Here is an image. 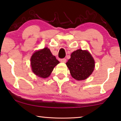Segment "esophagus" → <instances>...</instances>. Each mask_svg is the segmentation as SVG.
<instances>
[{
	"mask_svg": "<svg viewBox=\"0 0 121 121\" xmlns=\"http://www.w3.org/2000/svg\"><path fill=\"white\" fill-rule=\"evenodd\" d=\"M66 61H67V59L65 58H62L60 59V62H63V63H65Z\"/></svg>",
	"mask_w": 121,
	"mask_h": 121,
	"instance_id": "34e87169",
	"label": "esophagus"
}]
</instances>
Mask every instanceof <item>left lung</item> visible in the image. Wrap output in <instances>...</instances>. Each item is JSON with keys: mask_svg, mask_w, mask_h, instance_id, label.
<instances>
[{"mask_svg": "<svg viewBox=\"0 0 121 121\" xmlns=\"http://www.w3.org/2000/svg\"><path fill=\"white\" fill-rule=\"evenodd\" d=\"M71 75L76 80H85L92 74L95 67V61L87 51L78 49L71 54L67 62Z\"/></svg>", "mask_w": 121, "mask_h": 121, "instance_id": "left-lung-1", "label": "left lung"}]
</instances>
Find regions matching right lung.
Listing matches in <instances>:
<instances>
[{
	"label": "right lung",
	"mask_w": 121,
	"mask_h": 121,
	"mask_svg": "<svg viewBox=\"0 0 121 121\" xmlns=\"http://www.w3.org/2000/svg\"><path fill=\"white\" fill-rule=\"evenodd\" d=\"M59 63L47 48L35 52L31 58L32 72L42 78L48 77L54 67Z\"/></svg>",
	"instance_id": "right-lung-1"
}]
</instances>
